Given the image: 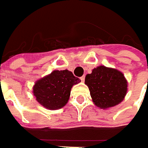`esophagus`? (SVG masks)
I'll use <instances>...</instances> for the list:
<instances>
[{
	"label": "esophagus",
	"mask_w": 148,
	"mask_h": 148,
	"mask_svg": "<svg viewBox=\"0 0 148 148\" xmlns=\"http://www.w3.org/2000/svg\"><path fill=\"white\" fill-rule=\"evenodd\" d=\"M81 81H82V82H85V76H83V77H81Z\"/></svg>",
	"instance_id": "1"
}]
</instances>
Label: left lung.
I'll return each mask as SVG.
<instances>
[{
	"mask_svg": "<svg viewBox=\"0 0 148 148\" xmlns=\"http://www.w3.org/2000/svg\"><path fill=\"white\" fill-rule=\"evenodd\" d=\"M85 84L95 105L103 110L120 104L128 91V82L123 72L105 66H99L87 74Z\"/></svg>",
	"mask_w": 148,
	"mask_h": 148,
	"instance_id": "8db88e82",
	"label": "left lung"
}]
</instances>
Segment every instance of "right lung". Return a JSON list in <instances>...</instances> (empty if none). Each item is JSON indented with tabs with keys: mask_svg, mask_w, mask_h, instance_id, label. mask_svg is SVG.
Returning a JSON list of instances; mask_svg holds the SVG:
<instances>
[{
	"mask_svg": "<svg viewBox=\"0 0 148 148\" xmlns=\"http://www.w3.org/2000/svg\"><path fill=\"white\" fill-rule=\"evenodd\" d=\"M81 82L68 70H54L38 79L33 86V94L44 108L55 110L64 107L70 98L71 87Z\"/></svg>",
	"mask_w": 148,
	"mask_h": 148,
	"instance_id": "right-lung-1",
	"label": "right lung"
}]
</instances>
